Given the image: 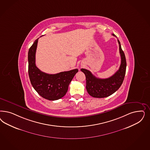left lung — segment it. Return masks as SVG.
<instances>
[{
    "instance_id": "8db88e82",
    "label": "left lung",
    "mask_w": 150,
    "mask_h": 150,
    "mask_svg": "<svg viewBox=\"0 0 150 150\" xmlns=\"http://www.w3.org/2000/svg\"><path fill=\"white\" fill-rule=\"evenodd\" d=\"M114 36H116L112 34ZM119 52L121 56V64L118 71L110 77L100 79L96 77L92 73L86 69L82 68L81 71L85 74L86 77V89L88 94L94 98H105L109 97L119 89L123 82L125 75L126 61L124 52L122 50L120 42Z\"/></svg>"
}]
</instances>
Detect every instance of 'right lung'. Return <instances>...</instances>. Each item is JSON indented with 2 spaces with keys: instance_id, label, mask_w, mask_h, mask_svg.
<instances>
[{
  "instance_id": "1",
  "label": "right lung",
  "mask_w": 150,
  "mask_h": 150,
  "mask_svg": "<svg viewBox=\"0 0 150 150\" xmlns=\"http://www.w3.org/2000/svg\"><path fill=\"white\" fill-rule=\"evenodd\" d=\"M37 39L28 52V72L31 83L40 96L49 100H56L65 96L69 83L78 72L77 69L50 74L41 71L35 64Z\"/></svg>"
}]
</instances>
